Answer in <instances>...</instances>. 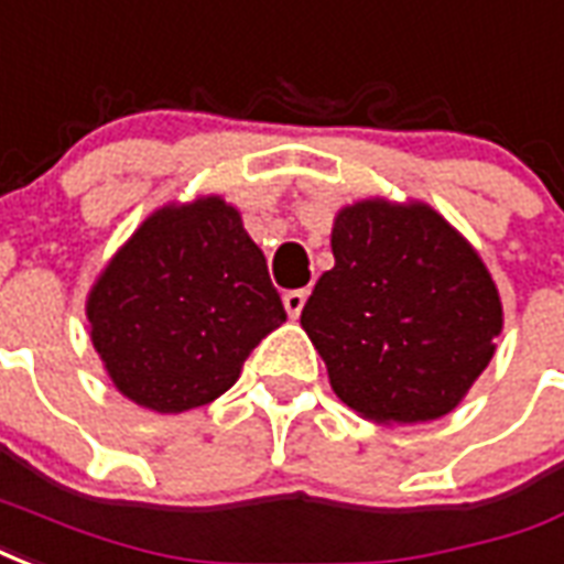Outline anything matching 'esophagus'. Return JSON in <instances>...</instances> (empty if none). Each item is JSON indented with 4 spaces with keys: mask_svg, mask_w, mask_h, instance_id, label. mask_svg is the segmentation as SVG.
I'll return each instance as SVG.
<instances>
[{
    "mask_svg": "<svg viewBox=\"0 0 564 564\" xmlns=\"http://www.w3.org/2000/svg\"><path fill=\"white\" fill-rule=\"evenodd\" d=\"M304 302H307V290H290V293L283 295V307H286V314L299 319L304 311Z\"/></svg>",
    "mask_w": 564,
    "mask_h": 564,
    "instance_id": "esophagus-1",
    "label": "esophagus"
}]
</instances>
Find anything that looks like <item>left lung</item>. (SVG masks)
Segmentation results:
<instances>
[{
    "mask_svg": "<svg viewBox=\"0 0 564 564\" xmlns=\"http://www.w3.org/2000/svg\"><path fill=\"white\" fill-rule=\"evenodd\" d=\"M332 253L335 269L316 281L302 328L337 398L379 424L448 415L502 332L481 257L431 206L386 199L346 206Z\"/></svg>",
    "mask_w": 564,
    "mask_h": 564,
    "instance_id": "obj_1",
    "label": "left lung"
}]
</instances>
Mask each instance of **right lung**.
Listing matches in <instances>:
<instances>
[{"instance_id":"obj_1","label":"right lung","mask_w":564,"mask_h":564,"mask_svg":"<svg viewBox=\"0 0 564 564\" xmlns=\"http://www.w3.org/2000/svg\"><path fill=\"white\" fill-rule=\"evenodd\" d=\"M86 316L124 398L185 412L220 398L286 311L239 212L206 197L154 212L91 286Z\"/></svg>"}]
</instances>
